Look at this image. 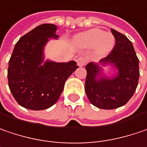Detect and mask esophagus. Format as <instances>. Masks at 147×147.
Returning a JSON list of instances; mask_svg holds the SVG:
<instances>
[{
  "mask_svg": "<svg viewBox=\"0 0 147 147\" xmlns=\"http://www.w3.org/2000/svg\"><path fill=\"white\" fill-rule=\"evenodd\" d=\"M86 63V60L84 57H79L77 59V65L79 66H83Z\"/></svg>",
  "mask_w": 147,
  "mask_h": 147,
  "instance_id": "34e87169",
  "label": "esophagus"
}]
</instances>
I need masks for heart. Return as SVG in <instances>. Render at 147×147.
Wrapping results in <instances>:
<instances>
[{
    "label": "heart",
    "instance_id": "obj_1",
    "mask_svg": "<svg viewBox=\"0 0 147 147\" xmlns=\"http://www.w3.org/2000/svg\"><path fill=\"white\" fill-rule=\"evenodd\" d=\"M74 43L82 48H95L97 55H106L115 46V37L110 32L100 29H91L77 35Z\"/></svg>",
    "mask_w": 147,
    "mask_h": 147
}]
</instances>
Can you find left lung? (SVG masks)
<instances>
[{
    "label": "left lung",
    "instance_id": "1",
    "mask_svg": "<svg viewBox=\"0 0 147 147\" xmlns=\"http://www.w3.org/2000/svg\"><path fill=\"white\" fill-rule=\"evenodd\" d=\"M116 45L107 57L98 63L86 65L85 91L91 104L96 107L111 110L125 105L132 97L140 76L139 60L131 40L123 34L111 29ZM111 65L115 75L108 78L102 67Z\"/></svg>",
    "mask_w": 147,
    "mask_h": 147
}]
</instances>
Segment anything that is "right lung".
Here are the masks:
<instances>
[{
    "mask_svg": "<svg viewBox=\"0 0 147 147\" xmlns=\"http://www.w3.org/2000/svg\"><path fill=\"white\" fill-rule=\"evenodd\" d=\"M57 26L42 24L19 40L9 61L8 85L15 100L23 107L45 110L58 100L67 78L78 68L76 62L45 61L49 39H58Z\"/></svg>",
    "mask_w": 147,
    "mask_h": 147,
    "instance_id": "add662e5",
    "label": "right lung"
}]
</instances>
